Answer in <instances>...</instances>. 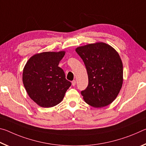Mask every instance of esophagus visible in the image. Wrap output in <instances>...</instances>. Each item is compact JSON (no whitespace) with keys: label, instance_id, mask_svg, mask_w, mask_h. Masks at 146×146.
I'll return each instance as SVG.
<instances>
[{"label":"esophagus","instance_id":"esophagus-1","mask_svg":"<svg viewBox=\"0 0 146 146\" xmlns=\"http://www.w3.org/2000/svg\"><path fill=\"white\" fill-rule=\"evenodd\" d=\"M75 85H76V80H74L72 81V86H75Z\"/></svg>","mask_w":146,"mask_h":146}]
</instances>
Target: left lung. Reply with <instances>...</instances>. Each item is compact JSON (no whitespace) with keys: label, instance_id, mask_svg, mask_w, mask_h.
<instances>
[{"label":"left lung","instance_id":"8db88e82","mask_svg":"<svg viewBox=\"0 0 146 146\" xmlns=\"http://www.w3.org/2000/svg\"><path fill=\"white\" fill-rule=\"evenodd\" d=\"M88 75V85L81 95L88 104L102 108L113 102L122 86L123 65L118 53L103 42L78 47Z\"/></svg>","mask_w":146,"mask_h":146}]
</instances>
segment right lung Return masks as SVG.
Here are the masks:
<instances>
[{"instance_id":"add662e5","label":"right lung","mask_w":146,"mask_h":146,"mask_svg":"<svg viewBox=\"0 0 146 146\" xmlns=\"http://www.w3.org/2000/svg\"><path fill=\"white\" fill-rule=\"evenodd\" d=\"M65 52H43L33 55L24 68L23 81L32 100L43 108L58 104L71 85L58 64Z\"/></svg>"}]
</instances>
